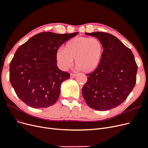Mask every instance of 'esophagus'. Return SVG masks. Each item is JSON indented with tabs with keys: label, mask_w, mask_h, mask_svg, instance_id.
<instances>
[{
	"label": "esophagus",
	"mask_w": 148,
	"mask_h": 148,
	"mask_svg": "<svg viewBox=\"0 0 148 148\" xmlns=\"http://www.w3.org/2000/svg\"><path fill=\"white\" fill-rule=\"evenodd\" d=\"M75 75H76L75 74H73V73H71V74H70L71 78H74V77H75Z\"/></svg>",
	"instance_id": "obj_1"
}]
</instances>
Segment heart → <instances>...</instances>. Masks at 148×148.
<instances>
[{"mask_svg": "<svg viewBox=\"0 0 148 148\" xmlns=\"http://www.w3.org/2000/svg\"><path fill=\"white\" fill-rule=\"evenodd\" d=\"M103 45L97 38L76 37L69 40L58 50L56 59L61 69L66 70L71 67L73 60L82 71L88 73L98 68L103 54Z\"/></svg>", "mask_w": 148, "mask_h": 148, "instance_id": "obj_1", "label": "heart"}]
</instances>
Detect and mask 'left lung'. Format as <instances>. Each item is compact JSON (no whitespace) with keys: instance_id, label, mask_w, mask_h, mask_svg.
Instances as JSON below:
<instances>
[{"instance_id":"8db88e82","label":"left lung","mask_w":148,"mask_h":148,"mask_svg":"<svg viewBox=\"0 0 148 148\" xmlns=\"http://www.w3.org/2000/svg\"><path fill=\"white\" fill-rule=\"evenodd\" d=\"M99 38L104 50L98 68L86 74L82 92L86 103L97 111H108L121 104L136 85L137 65L130 48L114 36L85 33Z\"/></svg>"}]
</instances>
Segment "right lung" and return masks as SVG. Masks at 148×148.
Wrapping results in <instances>:
<instances>
[{
	"label": "right lung",
	"instance_id": "obj_1",
	"mask_svg": "<svg viewBox=\"0 0 148 148\" xmlns=\"http://www.w3.org/2000/svg\"><path fill=\"white\" fill-rule=\"evenodd\" d=\"M79 33L43 32L19 47L10 65V80L16 94L33 108L52 106L58 100L63 82L70 74L57 66L56 53L63 43Z\"/></svg>",
	"mask_w": 148,
	"mask_h": 148
}]
</instances>
